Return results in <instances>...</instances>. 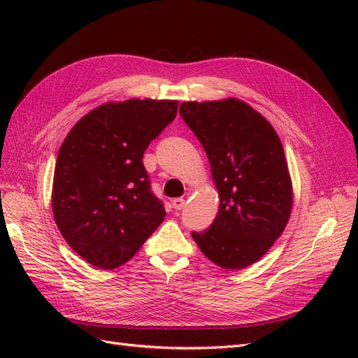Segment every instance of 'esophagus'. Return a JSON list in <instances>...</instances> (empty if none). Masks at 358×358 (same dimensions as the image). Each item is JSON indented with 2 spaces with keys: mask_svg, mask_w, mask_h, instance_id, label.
Returning a JSON list of instances; mask_svg holds the SVG:
<instances>
[{
  "mask_svg": "<svg viewBox=\"0 0 358 358\" xmlns=\"http://www.w3.org/2000/svg\"><path fill=\"white\" fill-rule=\"evenodd\" d=\"M171 206H173V209L180 210L183 206H185V200H183V199H173L171 200Z\"/></svg>",
  "mask_w": 358,
  "mask_h": 358,
  "instance_id": "34e87169",
  "label": "esophagus"
}]
</instances>
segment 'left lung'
Here are the masks:
<instances>
[{"instance_id": "left-lung-1", "label": "left lung", "mask_w": 358, "mask_h": 358, "mask_svg": "<svg viewBox=\"0 0 358 358\" xmlns=\"http://www.w3.org/2000/svg\"><path fill=\"white\" fill-rule=\"evenodd\" d=\"M179 113L206 150L221 201L212 225L192 231V239L216 266H251L282 234L291 213L292 185L279 136L242 100L187 101Z\"/></svg>"}]
</instances>
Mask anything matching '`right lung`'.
<instances>
[{
  "label": "right lung",
  "instance_id": "right-lung-1",
  "mask_svg": "<svg viewBox=\"0 0 358 358\" xmlns=\"http://www.w3.org/2000/svg\"><path fill=\"white\" fill-rule=\"evenodd\" d=\"M175 100L106 103L64 140L52 188L53 218L85 262L104 270L133 258L164 221L142 158L178 113Z\"/></svg>",
  "mask_w": 358,
  "mask_h": 358
}]
</instances>
